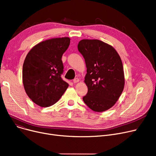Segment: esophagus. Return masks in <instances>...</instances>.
<instances>
[{"instance_id": "34e87169", "label": "esophagus", "mask_w": 156, "mask_h": 156, "mask_svg": "<svg viewBox=\"0 0 156 156\" xmlns=\"http://www.w3.org/2000/svg\"><path fill=\"white\" fill-rule=\"evenodd\" d=\"M79 81H80V80L78 78H75V79L73 80V83H76L78 82Z\"/></svg>"}]
</instances>
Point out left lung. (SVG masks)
I'll return each mask as SVG.
<instances>
[{
	"label": "left lung",
	"instance_id": "1",
	"mask_svg": "<svg viewBox=\"0 0 156 156\" xmlns=\"http://www.w3.org/2000/svg\"><path fill=\"white\" fill-rule=\"evenodd\" d=\"M78 49L87 66L88 92L83 100L94 111L108 110L118 101L125 87L121 57L113 47L99 40H81Z\"/></svg>",
	"mask_w": 156,
	"mask_h": 156
}]
</instances>
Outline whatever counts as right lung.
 <instances>
[{
	"mask_svg": "<svg viewBox=\"0 0 156 156\" xmlns=\"http://www.w3.org/2000/svg\"><path fill=\"white\" fill-rule=\"evenodd\" d=\"M70 44L69 37L54 38L40 42L27 55L23 66V83L30 99L47 108L58 101L69 85L61 78L62 54Z\"/></svg>",
	"mask_w": 156,
	"mask_h": 156,
	"instance_id": "add662e5",
	"label": "right lung"
}]
</instances>
